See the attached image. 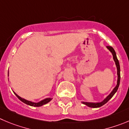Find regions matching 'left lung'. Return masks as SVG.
<instances>
[{
	"mask_svg": "<svg viewBox=\"0 0 129 129\" xmlns=\"http://www.w3.org/2000/svg\"><path fill=\"white\" fill-rule=\"evenodd\" d=\"M108 50L112 53L113 54V59L114 60H115V63H116V68H117V75H118V80H117V85L116 86H115V88L111 92L110 94L103 101L101 102V103H86V102H83V104H85L87 106L90 107V108H99V107L102 106L104 104H105L106 103H107L112 98V97L115 95V93H116V91H117L118 88L119 87V85H120V63H119V61L118 60L117 57H116V52H115V50H114L113 48H112L111 46H107Z\"/></svg>",
	"mask_w": 129,
	"mask_h": 129,
	"instance_id": "left-lung-1",
	"label": "left lung"
}]
</instances>
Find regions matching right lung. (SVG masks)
I'll return each instance as SVG.
<instances>
[{"instance_id":"1","label":"right lung","mask_w":129,"mask_h":129,"mask_svg":"<svg viewBox=\"0 0 129 129\" xmlns=\"http://www.w3.org/2000/svg\"><path fill=\"white\" fill-rule=\"evenodd\" d=\"M14 94L16 95V97H17L21 101V102L24 103L25 104H27V105H29V106H34V107H39V106H43V105H44V104H47L48 103H49V102H50V101L52 99L51 98H46V99H45L43 100V101H40V102H39V103H32V102H31V101H26V100L21 98V97H20V96L16 94V93H14Z\"/></svg>"}]
</instances>
